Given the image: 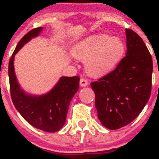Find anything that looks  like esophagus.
Wrapping results in <instances>:
<instances>
[{"label":"esophagus","mask_w":159,"mask_h":159,"mask_svg":"<svg viewBox=\"0 0 159 159\" xmlns=\"http://www.w3.org/2000/svg\"><path fill=\"white\" fill-rule=\"evenodd\" d=\"M80 85L81 87H86V86L88 85V81L85 78H81V80H80Z\"/></svg>","instance_id":"34e87169"}]
</instances>
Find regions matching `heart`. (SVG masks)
<instances>
[{"mask_svg":"<svg viewBox=\"0 0 159 159\" xmlns=\"http://www.w3.org/2000/svg\"><path fill=\"white\" fill-rule=\"evenodd\" d=\"M124 52V44L116 36L96 34L78 42L72 48L76 59L84 61L87 73L99 77L117 64Z\"/></svg>","mask_w":159,"mask_h":159,"instance_id":"heart-1","label":"heart"}]
</instances>
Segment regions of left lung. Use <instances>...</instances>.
<instances>
[{"label": "left lung", "instance_id": "left-lung-1", "mask_svg": "<svg viewBox=\"0 0 159 159\" xmlns=\"http://www.w3.org/2000/svg\"><path fill=\"white\" fill-rule=\"evenodd\" d=\"M126 56L114 71L90 84L98 117L115 130L129 124L143 111L152 88V60L139 35L125 29Z\"/></svg>", "mask_w": 159, "mask_h": 159}]
</instances>
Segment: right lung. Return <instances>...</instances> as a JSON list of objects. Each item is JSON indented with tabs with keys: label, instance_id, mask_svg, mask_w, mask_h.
<instances>
[{
	"label": "right lung",
	"instance_id": "right-lung-1",
	"mask_svg": "<svg viewBox=\"0 0 159 159\" xmlns=\"http://www.w3.org/2000/svg\"><path fill=\"white\" fill-rule=\"evenodd\" d=\"M43 27L33 29L21 38L9 62L11 98L14 106L29 124L47 132H56L64 125L71 100L79 87L80 78L61 77L48 93L42 96L26 93L20 87L14 70V57L32 38L39 36Z\"/></svg>",
	"mask_w": 159,
	"mask_h": 159
}]
</instances>
